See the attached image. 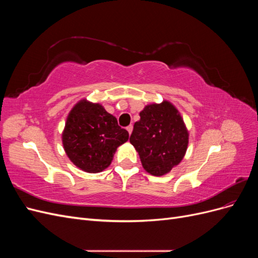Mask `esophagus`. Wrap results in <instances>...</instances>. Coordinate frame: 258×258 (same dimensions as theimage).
<instances>
[{"instance_id":"34e87169","label":"esophagus","mask_w":258,"mask_h":258,"mask_svg":"<svg viewBox=\"0 0 258 258\" xmlns=\"http://www.w3.org/2000/svg\"><path fill=\"white\" fill-rule=\"evenodd\" d=\"M126 129H127V131L129 132V135H130L131 132H132V129H134V126H132V124H129V126Z\"/></svg>"}]
</instances>
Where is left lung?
<instances>
[{
  "instance_id": "left-lung-1",
  "label": "left lung",
  "mask_w": 258,
  "mask_h": 258,
  "mask_svg": "<svg viewBox=\"0 0 258 258\" xmlns=\"http://www.w3.org/2000/svg\"><path fill=\"white\" fill-rule=\"evenodd\" d=\"M188 131L181 114L169 101L146 105L134 126L130 143L139 153L148 173H169L184 158L188 146Z\"/></svg>"
}]
</instances>
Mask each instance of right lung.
<instances>
[{
    "label": "right lung",
    "instance_id": "obj_1",
    "mask_svg": "<svg viewBox=\"0 0 258 258\" xmlns=\"http://www.w3.org/2000/svg\"><path fill=\"white\" fill-rule=\"evenodd\" d=\"M128 139V131L118 126L115 116L100 103L86 99L73 106L62 132L68 157L88 173L101 172L110 166L117 147Z\"/></svg>",
    "mask_w": 258,
    "mask_h": 258
}]
</instances>
